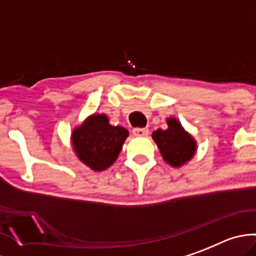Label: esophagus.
I'll return each mask as SVG.
<instances>
[{"mask_svg": "<svg viewBox=\"0 0 256 256\" xmlns=\"http://www.w3.org/2000/svg\"><path fill=\"white\" fill-rule=\"evenodd\" d=\"M132 134L135 136H146L149 134V130L146 128H136L132 130Z\"/></svg>", "mask_w": 256, "mask_h": 256, "instance_id": "esophagus-1", "label": "esophagus"}]
</instances>
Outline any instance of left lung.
<instances>
[{"instance_id": "8db88e82", "label": "left lung", "mask_w": 256, "mask_h": 256, "mask_svg": "<svg viewBox=\"0 0 256 256\" xmlns=\"http://www.w3.org/2000/svg\"><path fill=\"white\" fill-rule=\"evenodd\" d=\"M168 128L153 132L163 160L174 167L184 164L192 158L196 149L194 139L186 132L176 118H168Z\"/></svg>"}]
</instances>
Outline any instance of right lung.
Masks as SVG:
<instances>
[{"label": "right lung", "instance_id": "obj_1", "mask_svg": "<svg viewBox=\"0 0 256 256\" xmlns=\"http://www.w3.org/2000/svg\"><path fill=\"white\" fill-rule=\"evenodd\" d=\"M128 135L122 126L110 125L104 114H93L74 131V149L92 170L103 171L117 160Z\"/></svg>", "mask_w": 256, "mask_h": 256}]
</instances>
